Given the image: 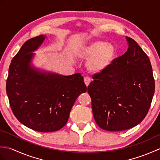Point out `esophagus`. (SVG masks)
<instances>
[{
	"label": "esophagus",
	"instance_id": "34e87169",
	"mask_svg": "<svg viewBox=\"0 0 160 160\" xmlns=\"http://www.w3.org/2000/svg\"><path fill=\"white\" fill-rule=\"evenodd\" d=\"M84 83H85V84H86V86L88 87V86H89V84H90L91 80V78H89V77H84Z\"/></svg>",
	"mask_w": 160,
	"mask_h": 160
}]
</instances>
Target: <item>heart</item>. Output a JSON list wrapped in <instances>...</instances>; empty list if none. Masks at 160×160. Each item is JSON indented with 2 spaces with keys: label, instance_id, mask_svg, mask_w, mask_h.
Segmentation results:
<instances>
[{
  "label": "heart",
  "instance_id": "obj_1",
  "mask_svg": "<svg viewBox=\"0 0 160 160\" xmlns=\"http://www.w3.org/2000/svg\"><path fill=\"white\" fill-rule=\"evenodd\" d=\"M82 54L85 58H91L88 62L91 71L101 72L113 62L116 55V49L111 43L96 41L84 47Z\"/></svg>",
  "mask_w": 160,
  "mask_h": 160
}]
</instances>
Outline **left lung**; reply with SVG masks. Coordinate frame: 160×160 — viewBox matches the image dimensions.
I'll return each instance as SVG.
<instances>
[{
    "mask_svg": "<svg viewBox=\"0 0 160 160\" xmlns=\"http://www.w3.org/2000/svg\"><path fill=\"white\" fill-rule=\"evenodd\" d=\"M126 38L127 52L95 74L87 88L95 121L108 131H124L140 124L155 93L150 60L133 39Z\"/></svg>",
    "mask_w": 160,
    "mask_h": 160,
    "instance_id": "1",
    "label": "left lung"
}]
</instances>
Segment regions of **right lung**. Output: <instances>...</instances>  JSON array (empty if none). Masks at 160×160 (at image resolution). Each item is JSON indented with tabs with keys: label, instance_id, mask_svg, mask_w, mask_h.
<instances>
[{
	"label": "right lung",
	"instance_id": "1",
	"mask_svg": "<svg viewBox=\"0 0 160 160\" xmlns=\"http://www.w3.org/2000/svg\"><path fill=\"white\" fill-rule=\"evenodd\" d=\"M46 37L26 41L13 58L6 91L13 115L27 127L38 132H53L67 124L78 97L87 88L78 73L62 76L43 72L31 66L32 53Z\"/></svg>",
	"mask_w": 160,
	"mask_h": 160
}]
</instances>
